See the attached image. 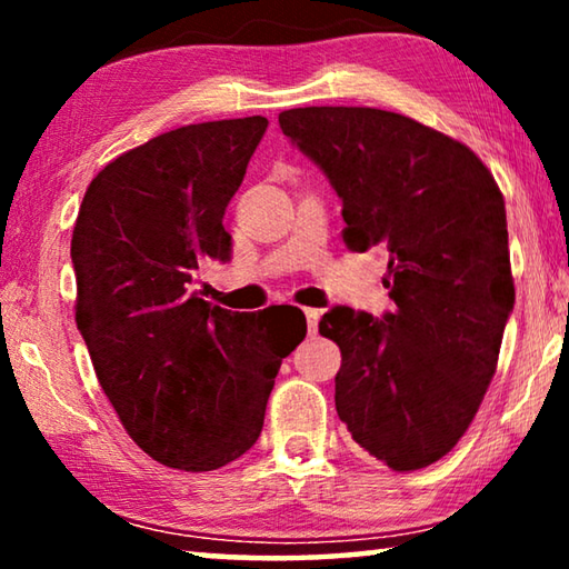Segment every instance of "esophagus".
<instances>
[{"instance_id": "obj_1", "label": "esophagus", "mask_w": 569, "mask_h": 569, "mask_svg": "<svg viewBox=\"0 0 569 569\" xmlns=\"http://www.w3.org/2000/svg\"><path fill=\"white\" fill-rule=\"evenodd\" d=\"M303 313H306V323H308V336H316V331H319L321 311L319 308H303Z\"/></svg>"}]
</instances>
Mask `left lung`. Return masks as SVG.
Returning <instances> with one entry per match:
<instances>
[{"mask_svg":"<svg viewBox=\"0 0 569 569\" xmlns=\"http://www.w3.org/2000/svg\"><path fill=\"white\" fill-rule=\"evenodd\" d=\"M278 124L341 198L349 250L389 253L397 308L319 323L341 349L339 419L391 469L435 465L475 419L515 308L502 192L467 146L397 112L296 108Z\"/></svg>","mask_w":569,"mask_h":569,"instance_id":"obj_1","label":"left lung"}]
</instances>
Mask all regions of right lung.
I'll use <instances>...</instances> for the list:
<instances>
[{
    "label": "right lung",
    "instance_id": "add662e5",
    "mask_svg": "<svg viewBox=\"0 0 569 569\" xmlns=\"http://www.w3.org/2000/svg\"><path fill=\"white\" fill-rule=\"evenodd\" d=\"M268 120L186 124L98 172L72 230L74 319L134 445L210 471L256 445L281 361L306 336L271 308L233 313L196 288L230 258L223 216ZM281 308V306H278Z\"/></svg>",
    "mask_w": 569,
    "mask_h": 569
}]
</instances>
